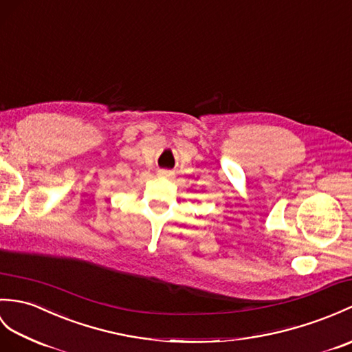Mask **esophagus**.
I'll list each match as a JSON object with an SVG mask.
<instances>
[{"label": "esophagus", "mask_w": 352, "mask_h": 352, "mask_svg": "<svg viewBox=\"0 0 352 352\" xmlns=\"http://www.w3.org/2000/svg\"><path fill=\"white\" fill-rule=\"evenodd\" d=\"M160 175H163V177H169L170 174L168 173V170H160Z\"/></svg>", "instance_id": "obj_1"}]
</instances>
